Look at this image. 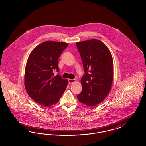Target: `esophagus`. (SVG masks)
Segmentation results:
<instances>
[{
  "label": "esophagus",
  "instance_id": "1",
  "mask_svg": "<svg viewBox=\"0 0 146 146\" xmlns=\"http://www.w3.org/2000/svg\"><path fill=\"white\" fill-rule=\"evenodd\" d=\"M68 83H69V84H70L73 83H74V82H76V79H68Z\"/></svg>",
  "mask_w": 146,
  "mask_h": 146
}]
</instances>
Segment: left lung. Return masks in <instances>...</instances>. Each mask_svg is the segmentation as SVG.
<instances>
[{
	"label": "left lung",
	"mask_w": 146,
	"mask_h": 146,
	"mask_svg": "<svg viewBox=\"0 0 146 146\" xmlns=\"http://www.w3.org/2000/svg\"><path fill=\"white\" fill-rule=\"evenodd\" d=\"M84 74L81 79L82 91L79 102L93 106L101 102L111 89L113 78V58L108 48L97 39L78 42Z\"/></svg>",
	"instance_id": "8db88e82"
}]
</instances>
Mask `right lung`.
<instances>
[{"label":"right lung","instance_id":"obj_1","mask_svg":"<svg viewBox=\"0 0 146 146\" xmlns=\"http://www.w3.org/2000/svg\"><path fill=\"white\" fill-rule=\"evenodd\" d=\"M68 45L62 42H44L29 56L25 85L28 95L36 102L45 107L55 104L66 90L68 80L60 74L58 58ZM55 70L58 74L53 77Z\"/></svg>","mask_w":146,"mask_h":146}]
</instances>
